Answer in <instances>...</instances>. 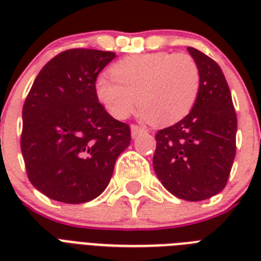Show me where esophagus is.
I'll use <instances>...</instances> for the list:
<instances>
[{"label":"esophagus","mask_w":261,"mask_h":261,"mask_svg":"<svg viewBox=\"0 0 261 261\" xmlns=\"http://www.w3.org/2000/svg\"><path fill=\"white\" fill-rule=\"evenodd\" d=\"M145 131H146V128H143V127L138 126V124H133L131 126V137L135 138V137H138L139 134H142Z\"/></svg>","instance_id":"obj_1"}]
</instances>
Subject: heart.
Returning a JSON list of instances; mask_svg holds the SVG:
<instances>
[{"instance_id":"obj_1","label":"heart","mask_w":261,"mask_h":261,"mask_svg":"<svg viewBox=\"0 0 261 261\" xmlns=\"http://www.w3.org/2000/svg\"><path fill=\"white\" fill-rule=\"evenodd\" d=\"M111 79L98 77L96 97L115 119L139 111L157 126L180 122L194 108L200 71L192 57L172 53H147L120 59L110 69Z\"/></svg>"}]
</instances>
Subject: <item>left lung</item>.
I'll return each instance as SVG.
<instances>
[{"label": "left lung", "mask_w": 261, "mask_h": 261, "mask_svg": "<svg viewBox=\"0 0 261 261\" xmlns=\"http://www.w3.org/2000/svg\"><path fill=\"white\" fill-rule=\"evenodd\" d=\"M187 50L200 71L198 98L186 118L155 134L153 167L172 195L199 202L226 186L236 157L237 115L218 63L194 47Z\"/></svg>", "instance_id": "1"}]
</instances>
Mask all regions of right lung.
Masks as SVG:
<instances>
[{
	"mask_svg": "<svg viewBox=\"0 0 261 261\" xmlns=\"http://www.w3.org/2000/svg\"><path fill=\"white\" fill-rule=\"evenodd\" d=\"M111 51L73 48L44 65L22 107L21 153L32 186L79 204L97 198L131 141L130 127L98 102L94 83Z\"/></svg>",
	"mask_w": 261,
	"mask_h": 261,
	"instance_id": "right-lung-1",
	"label": "right lung"
}]
</instances>
